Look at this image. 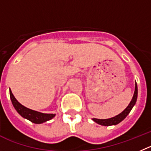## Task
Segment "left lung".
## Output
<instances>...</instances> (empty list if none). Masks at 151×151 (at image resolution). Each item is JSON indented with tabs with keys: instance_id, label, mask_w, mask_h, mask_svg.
Here are the masks:
<instances>
[{
	"instance_id": "1",
	"label": "left lung",
	"mask_w": 151,
	"mask_h": 151,
	"mask_svg": "<svg viewBox=\"0 0 151 151\" xmlns=\"http://www.w3.org/2000/svg\"><path fill=\"white\" fill-rule=\"evenodd\" d=\"M137 97H138V86H137V83H135V92H134V95H133L132 99L130 101L129 104L127 106V108L121 112L119 114L116 115V116H114V117L109 118V119H96V118H93L92 120L96 122V123L101 126H113V125H116L119 123L121 121H123V119L127 116V115L129 114L131 110L134 107L135 104V102L137 101Z\"/></svg>"
}]
</instances>
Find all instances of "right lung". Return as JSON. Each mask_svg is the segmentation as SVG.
I'll return each instance as SVG.
<instances>
[{
    "instance_id": "1",
    "label": "right lung",
    "mask_w": 151,
    "mask_h": 151,
    "mask_svg": "<svg viewBox=\"0 0 151 151\" xmlns=\"http://www.w3.org/2000/svg\"><path fill=\"white\" fill-rule=\"evenodd\" d=\"M9 96H10L12 104H13V107L16 110V111L22 117L28 119L32 123H36V124H40V123H43L44 122L48 121V120L52 119L55 116V114H43V113L31 110L25 107V106H23L22 104H20L16 100L10 89H9Z\"/></svg>"
}]
</instances>
